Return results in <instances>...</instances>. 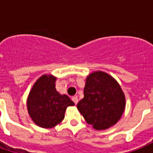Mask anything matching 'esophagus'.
Instances as JSON below:
<instances>
[{
    "instance_id": "obj_1",
    "label": "esophagus",
    "mask_w": 153,
    "mask_h": 153,
    "mask_svg": "<svg viewBox=\"0 0 153 153\" xmlns=\"http://www.w3.org/2000/svg\"><path fill=\"white\" fill-rule=\"evenodd\" d=\"M72 100H73V102H74V104H75V105H76L77 103H78V102H79V99L77 98L76 97H73V98H72Z\"/></svg>"
}]
</instances>
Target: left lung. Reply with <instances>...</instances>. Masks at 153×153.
I'll return each mask as SVG.
<instances>
[{
  "label": "left lung",
  "mask_w": 153,
  "mask_h": 153,
  "mask_svg": "<svg viewBox=\"0 0 153 153\" xmlns=\"http://www.w3.org/2000/svg\"><path fill=\"white\" fill-rule=\"evenodd\" d=\"M84 97L77 108L89 125L102 130L115 125L125 108V94L117 81L108 74L95 71L87 77Z\"/></svg>",
  "instance_id": "obj_1"
}]
</instances>
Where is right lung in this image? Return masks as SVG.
I'll return each mask as SVG.
<instances>
[{"mask_svg": "<svg viewBox=\"0 0 153 153\" xmlns=\"http://www.w3.org/2000/svg\"><path fill=\"white\" fill-rule=\"evenodd\" d=\"M56 78L44 74L38 79L28 95L27 108L35 124L42 128H52L62 121L65 110L74 103L56 89Z\"/></svg>", "mask_w": 153, "mask_h": 153, "instance_id": "obj_1", "label": "right lung"}]
</instances>
